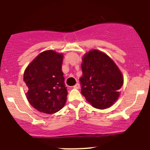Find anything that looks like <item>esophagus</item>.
I'll return each mask as SVG.
<instances>
[{"instance_id":"34e87169","label":"esophagus","mask_w":150,"mask_h":150,"mask_svg":"<svg viewBox=\"0 0 150 150\" xmlns=\"http://www.w3.org/2000/svg\"><path fill=\"white\" fill-rule=\"evenodd\" d=\"M79 87H80V84H79V83H76V84L74 86V88L75 89H79Z\"/></svg>"}]
</instances>
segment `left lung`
Listing matches in <instances>:
<instances>
[{
	"label": "left lung",
	"mask_w": 150,
	"mask_h": 150,
	"mask_svg": "<svg viewBox=\"0 0 150 150\" xmlns=\"http://www.w3.org/2000/svg\"><path fill=\"white\" fill-rule=\"evenodd\" d=\"M81 93L94 108L112 106L120 95L123 76L116 63L103 52L93 50L82 57Z\"/></svg>",
	"instance_id": "8db88e82"
}]
</instances>
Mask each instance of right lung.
<instances>
[{"label":"right lung","instance_id":"right-lung-1","mask_svg":"<svg viewBox=\"0 0 150 150\" xmlns=\"http://www.w3.org/2000/svg\"><path fill=\"white\" fill-rule=\"evenodd\" d=\"M63 54L54 50L40 53L25 69L23 80L26 97L38 112L54 114L63 109L67 100V87L62 71Z\"/></svg>","mask_w":150,"mask_h":150}]
</instances>
